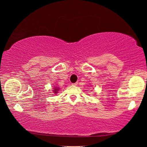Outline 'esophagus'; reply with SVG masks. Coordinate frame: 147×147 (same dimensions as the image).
<instances>
[{
	"label": "esophagus",
	"instance_id": "obj_1",
	"mask_svg": "<svg viewBox=\"0 0 147 147\" xmlns=\"http://www.w3.org/2000/svg\"><path fill=\"white\" fill-rule=\"evenodd\" d=\"M72 85H73V86H76V85H78V82L74 83V84H72Z\"/></svg>",
	"mask_w": 147,
	"mask_h": 147
}]
</instances>
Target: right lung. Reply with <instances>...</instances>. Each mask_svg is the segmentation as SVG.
<instances>
[{
    "label": "right lung",
    "instance_id": "right-lung-1",
    "mask_svg": "<svg viewBox=\"0 0 147 147\" xmlns=\"http://www.w3.org/2000/svg\"><path fill=\"white\" fill-rule=\"evenodd\" d=\"M54 93H57V92H58V88H56L55 89H54Z\"/></svg>",
    "mask_w": 147,
    "mask_h": 147
}]
</instances>
